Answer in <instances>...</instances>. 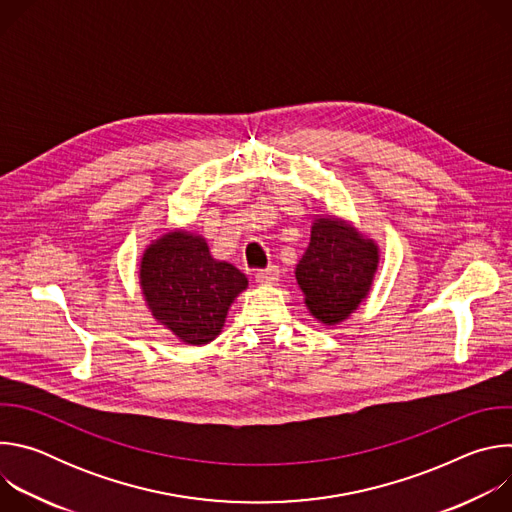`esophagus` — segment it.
Instances as JSON below:
<instances>
[{"label":"esophagus","instance_id":"esophagus-1","mask_svg":"<svg viewBox=\"0 0 512 512\" xmlns=\"http://www.w3.org/2000/svg\"><path fill=\"white\" fill-rule=\"evenodd\" d=\"M255 279H257L259 283H275V281L279 279V269H277L275 265H269L267 269H259V271L255 273Z\"/></svg>","mask_w":512,"mask_h":512}]
</instances>
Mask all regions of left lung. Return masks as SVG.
Returning a JSON list of instances; mask_svg holds the SVG:
<instances>
[{
    "mask_svg": "<svg viewBox=\"0 0 512 512\" xmlns=\"http://www.w3.org/2000/svg\"><path fill=\"white\" fill-rule=\"evenodd\" d=\"M377 263L379 249L373 241L334 218H320L296 267L306 306L324 324L344 320L367 298Z\"/></svg>",
    "mask_w": 512,
    "mask_h": 512,
    "instance_id": "8db88e82",
    "label": "left lung"
}]
</instances>
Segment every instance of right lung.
Instances as JSON below:
<instances>
[{
  "label": "right lung",
  "instance_id": "right-lung-1",
  "mask_svg": "<svg viewBox=\"0 0 512 512\" xmlns=\"http://www.w3.org/2000/svg\"><path fill=\"white\" fill-rule=\"evenodd\" d=\"M143 296L156 320L186 344H206L221 332L233 300L247 287L235 265L214 261L204 239L174 231L141 259Z\"/></svg>",
  "mask_w": 512,
  "mask_h": 512
}]
</instances>
